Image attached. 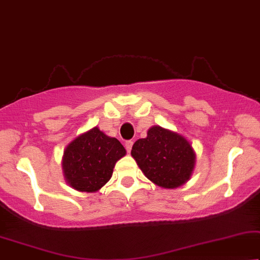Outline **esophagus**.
<instances>
[{
	"label": "esophagus",
	"instance_id": "esophagus-1",
	"mask_svg": "<svg viewBox=\"0 0 260 260\" xmlns=\"http://www.w3.org/2000/svg\"><path fill=\"white\" fill-rule=\"evenodd\" d=\"M132 146H133V141L132 140H127L126 143H124V147H126V150L128 152H131V150H132Z\"/></svg>",
	"mask_w": 260,
	"mask_h": 260
}]
</instances>
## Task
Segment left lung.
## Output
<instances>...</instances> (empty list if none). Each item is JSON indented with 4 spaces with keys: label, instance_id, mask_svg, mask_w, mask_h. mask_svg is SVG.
<instances>
[{
    "label": "left lung",
    "instance_id": "8db88e82",
    "mask_svg": "<svg viewBox=\"0 0 260 260\" xmlns=\"http://www.w3.org/2000/svg\"><path fill=\"white\" fill-rule=\"evenodd\" d=\"M131 154L150 181L166 189L184 184L195 165L189 141L160 126L150 128L147 138L137 140Z\"/></svg>",
    "mask_w": 260,
    "mask_h": 260
}]
</instances>
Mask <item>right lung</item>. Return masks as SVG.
<instances>
[{"mask_svg":"<svg viewBox=\"0 0 260 260\" xmlns=\"http://www.w3.org/2000/svg\"><path fill=\"white\" fill-rule=\"evenodd\" d=\"M124 154L126 150L119 140L94 127L76 138L64 151L65 179L78 191H98L109 181L115 162Z\"/></svg>","mask_w":260,"mask_h":260,"instance_id":"obj_1","label":"right lung"}]
</instances>
